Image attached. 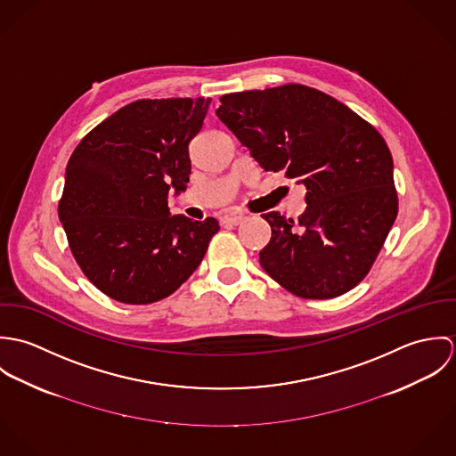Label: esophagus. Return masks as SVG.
<instances>
[{
    "instance_id": "34e87169",
    "label": "esophagus",
    "mask_w": 456,
    "mask_h": 456,
    "mask_svg": "<svg viewBox=\"0 0 456 456\" xmlns=\"http://www.w3.org/2000/svg\"><path fill=\"white\" fill-rule=\"evenodd\" d=\"M248 216L242 214V212H235V214H228L223 217V223H228V224H240L242 221H246Z\"/></svg>"
}]
</instances>
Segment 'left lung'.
I'll return each mask as SVG.
<instances>
[{
    "instance_id": "obj_1",
    "label": "left lung",
    "mask_w": 456,
    "mask_h": 456,
    "mask_svg": "<svg viewBox=\"0 0 456 456\" xmlns=\"http://www.w3.org/2000/svg\"><path fill=\"white\" fill-rule=\"evenodd\" d=\"M217 118L266 172L304 183L298 223L263 214V270L289 293L328 300L370 272L398 212L390 149L370 123L325 93L284 84L219 98Z\"/></svg>"
}]
</instances>
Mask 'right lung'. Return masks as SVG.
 Instances as JSON below:
<instances>
[{
    "instance_id": "obj_1",
    "label": "right lung",
    "mask_w": 456,
    "mask_h": 456,
    "mask_svg": "<svg viewBox=\"0 0 456 456\" xmlns=\"http://www.w3.org/2000/svg\"><path fill=\"white\" fill-rule=\"evenodd\" d=\"M210 100H136L75 147L60 219L84 275L107 297L147 305L170 297L198 268L219 224L170 216L168 191L186 190L190 142Z\"/></svg>"
}]
</instances>
